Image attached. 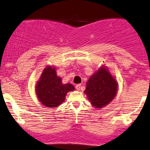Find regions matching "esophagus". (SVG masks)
Segmentation results:
<instances>
[{"label": "esophagus", "instance_id": "obj_1", "mask_svg": "<svg viewBox=\"0 0 150 150\" xmlns=\"http://www.w3.org/2000/svg\"><path fill=\"white\" fill-rule=\"evenodd\" d=\"M75 88L77 91H80L81 90V84H77L75 86Z\"/></svg>", "mask_w": 150, "mask_h": 150}]
</instances>
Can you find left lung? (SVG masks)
<instances>
[{"label":"left lung","instance_id":"8db88e82","mask_svg":"<svg viewBox=\"0 0 150 150\" xmlns=\"http://www.w3.org/2000/svg\"><path fill=\"white\" fill-rule=\"evenodd\" d=\"M117 91V82L109 70L102 66L90 77L84 93L91 105L101 109L114 99Z\"/></svg>","mask_w":150,"mask_h":150}]
</instances>
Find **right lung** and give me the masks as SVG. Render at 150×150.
Here are the masks:
<instances>
[{
	"label": "right lung",
	"instance_id": "add662e5",
	"mask_svg": "<svg viewBox=\"0 0 150 150\" xmlns=\"http://www.w3.org/2000/svg\"><path fill=\"white\" fill-rule=\"evenodd\" d=\"M74 90L75 87L70 83L62 84L55 68L50 66L43 71L35 89L39 102L47 107H57L64 102L67 93Z\"/></svg>",
	"mask_w": 150,
	"mask_h": 150
}]
</instances>
